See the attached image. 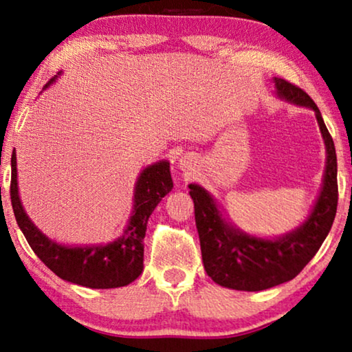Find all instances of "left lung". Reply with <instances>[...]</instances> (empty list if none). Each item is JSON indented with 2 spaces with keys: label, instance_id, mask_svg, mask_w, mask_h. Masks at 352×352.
<instances>
[{
  "label": "left lung",
  "instance_id": "left-lung-1",
  "mask_svg": "<svg viewBox=\"0 0 352 352\" xmlns=\"http://www.w3.org/2000/svg\"><path fill=\"white\" fill-rule=\"evenodd\" d=\"M277 96L316 112L327 148V165L320 194L300 228L277 239H259L223 218L213 197L199 184H190L195 224L205 271L221 287L261 292L292 280L314 258L329 235L338 205L335 144L320 110L305 91L283 78H274Z\"/></svg>",
  "mask_w": 352,
  "mask_h": 352
}]
</instances>
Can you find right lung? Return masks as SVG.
<instances>
[{
  "mask_svg": "<svg viewBox=\"0 0 352 352\" xmlns=\"http://www.w3.org/2000/svg\"><path fill=\"white\" fill-rule=\"evenodd\" d=\"M50 83H46L47 88ZM16 153L11 158V204L19 228L33 252L57 277L88 288L124 287L144 269V237L147 221L155 206L173 189L170 162L162 160L144 168L134 187V208L122 237L107 245L65 247L47 239L28 218L19 199Z\"/></svg>",
  "mask_w": 352,
  "mask_h": 352,
  "instance_id": "1",
  "label": "right lung"
}]
</instances>
